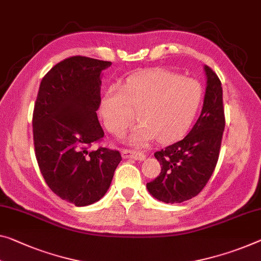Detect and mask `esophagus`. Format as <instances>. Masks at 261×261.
<instances>
[{
  "instance_id": "1",
  "label": "esophagus",
  "mask_w": 261,
  "mask_h": 261,
  "mask_svg": "<svg viewBox=\"0 0 261 261\" xmlns=\"http://www.w3.org/2000/svg\"><path fill=\"white\" fill-rule=\"evenodd\" d=\"M121 155L123 159H133V160H138V161H142V160H144V158H146L143 153H140V151L132 150V149H122Z\"/></svg>"
}]
</instances>
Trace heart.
<instances>
[{"instance_id": "1", "label": "heart", "mask_w": 261, "mask_h": 261, "mask_svg": "<svg viewBox=\"0 0 261 261\" xmlns=\"http://www.w3.org/2000/svg\"><path fill=\"white\" fill-rule=\"evenodd\" d=\"M203 89L197 80L175 72L154 69L127 79L125 85H113L103 95L100 115L111 134L121 136L136 121L141 125L129 136V142L142 146L156 138L169 143L186 133L197 115Z\"/></svg>"}]
</instances>
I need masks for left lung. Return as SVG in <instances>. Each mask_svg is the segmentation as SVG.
<instances>
[{"label": "left lung", "mask_w": 261, "mask_h": 261, "mask_svg": "<svg viewBox=\"0 0 261 261\" xmlns=\"http://www.w3.org/2000/svg\"><path fill=\"white\" fill-rule=\"evenodd\" d=\"M202 112L186 138L156 151L161 172L147 189L164 203H182L197 196L206 186L218 162L225 115L223 89L218 75L209 66Z\"/></svg>", "instance_id": "1"}]
</instances>
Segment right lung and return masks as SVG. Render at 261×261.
<instances>
[{
    "mask_svg": "<svg viewBox=\"0 0 261 261\" xmlns=\"http://www.w3.org/2000/svg\"><path fill=\"white\" fill-rule=\"evenodd\" d=\"M111 62L73 56L52 67L39 85L33 114L35 154L47 187L66 202L85 206L106 194L121 161L119 150L99 147L97 111L102 70Z\"/></svg>",
    "mask_w": 261,
    "mask_h": 261,
    "instance_id": "obj_1",
    "label": "right lung"
}]
</instances>
